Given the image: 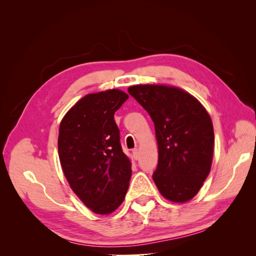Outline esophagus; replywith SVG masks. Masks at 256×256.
<instances>
[{"mask_svg":"<svg viewBox=\"0 0 256 256\" xmlns=\"http://www.w3.org/2000/svg\"><path fill=\"white\" fill-rule=\"evenodd\" d=\"M132 156H134V160H138V156H140V152H138V148H134L132 150Z\"/></svg>","mask_w":256,"mask_h":256,"instance_id":"esophagus-1","label":"esophagus"}]
</instances>
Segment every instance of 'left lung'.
Segmentation results:
<instances>
[{
    "mask_svg": "<svg viewBox=\"0 0 256 256\" xmlns=\"http://www.w3.org/2000/svg\"><path fill=\"white\" fill-rule=\"evenodd\" d=\"M129 94L148 112L158 144V166L152 174L160 194L173 203L196 196L210 172L214 126L203 104L180 88L138 84Z\"/></svg>",
    "mask_w": 256,
    "mask_h": 256,
    "instance_id": "obj_1",
    "label": "left lung"
}]
</instances>
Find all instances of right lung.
<instances>
[{"instance_id": "1", "label": "right lung", "mask_w": 256, "mask_h": 256, "mask_svg": "<svg viewBox=\"0 0 256 256\" xmlns=\"http://www.w3.org/2000/svg\"><path fill=\"white\" fill-rule=\"evenodd\" d=\"M120 90L88 94L60 124L58 157L64 175L82 203L97 214H110L129 187L131 162L124 154L114 113L128 99Z\"/></svg>"}]
</instances>
